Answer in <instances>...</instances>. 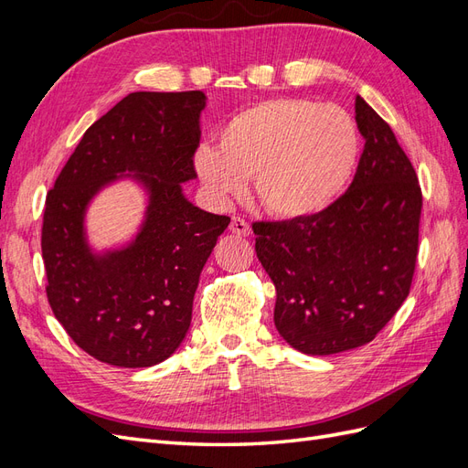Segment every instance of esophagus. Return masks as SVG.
<instances>
[{"label": "esophagus", "mask_w": 468, "mask_h": 468, "mask_svg": "<svg viewBox=\"0 0 468 468\" xmlns=\"http://www.w3.org/2000/svg\"><path fill=\"white\" fill-rule=\"evenodd\" d=\"M229 230H230L232 234H238V236H250V234H251V226H250L244 218L234 217V218L230 220Z\"/></svg>", "instance_id": "1"}]
</instances>
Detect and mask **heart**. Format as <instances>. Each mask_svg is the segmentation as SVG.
Listing matches in <instances>:
<instances>
[{"instance_id": "b5f03b06", "label": "heart", "mask_w": 468, "mask_h": 468, "mask_svg": "<svg viewBox=\"0 0 468 468\" xmlns=\"http://www.w3.org/2000/svg\"><path fill=\"white\" fill-rule=\"evenodd\" d=\"M361 134L347 111L306 99H269L239 111L203 144L193 167L217 203L256 181L258 199L279 218H308L328 208L351 181Z\"/></svg>"}]
</instances>
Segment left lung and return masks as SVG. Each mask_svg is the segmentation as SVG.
I'll use <instances>...</instances> for the list:
<instances>
[{"instance_id": "obj_1", "label": "left lung", "mask_w": 468, "mask_h": 468, "mask_svg": "<svg viewBox=\"0 0 468 468\" xmlns=\"http://www.w3.org/2000/svg\"><path fill=\"white\" fill-rule=\"evenodd\" d=\"M356 121L365 148L349 189L314 217L253 224L258 260L277 291V330L306 356L369 344L412 285L421 215L416 172L363 97Z\"/></svg>"}]
</instances>
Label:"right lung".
I'll list each match as a JSON object with an SVG mask.
<instances>
[{
	"label": "right lung",
	"mask_w": 468,
	"mask_h": 468,
	"mask_svg": "<svg viewBox=\"0 0 468 468\" xmlns=\"http://www.w3.org/2000/svg\"><path fill=\"white\" fill-rule=\"evenodd\" d=\"M203 91L129 93L95 121L47 195L42 260L47 296L68 335L97 361L140 369L165 361L191 325L203 267L230 224L195 207ZM134 180L147 195L133 240L95 250L87 208L103 188Z\"/></svg>",
	"instance_id": "add662e5"
}]
</instances>
